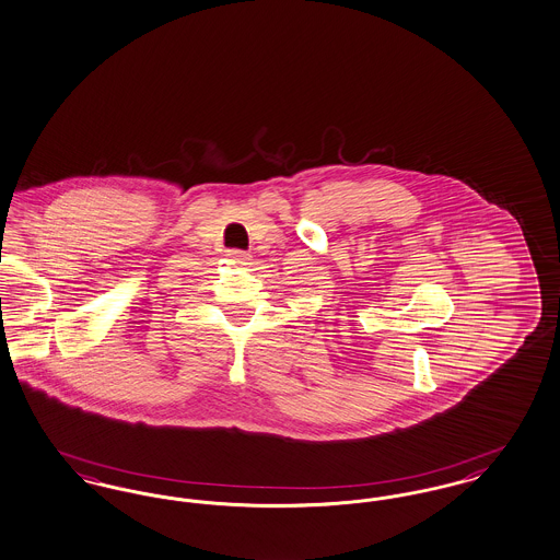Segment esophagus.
Segmentation results:
<instances>
[{"label": "esophagus", "instance_id": "1", "mask_svg": "<svg viewBox=\"0 0 560 560\" xmlns=\"http://www.w3.org/2000/svg\"><path fill=\"white\" fill-rule=\"evenodd\" d=\"M228 257H230L234 264H248V261H250V255L244 253V250H228Z\"/></svg>", "mask_w": 560, "mask_h": 560}]
</instances>
